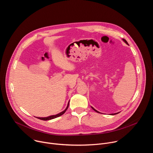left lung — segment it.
I'll return each instance as SVG.
<instances>
[{
    "label": "left lung",
    "instance_id": "8db88e82",
    "mask_svg": "<svg viewBox=\"0 0 153 153\" xmlns=\"http://www.w3.org/2000/svg\"><path fill=\"white\" fill-rule=\"evenodd\" d=\"M122 40H123V42H124L126 43V44H127V45H128V42H126V40L125 39H122ZM91 108L93 109V110L94 111H96V112H97V113H100L99 111H97L96 110H95V109H94V108L93 106H91ZM119 113H120V112H119ZM119 113H114V114H111L110 115H115V114H118Z\"/></svg>",
    "mask_w": 153,
    "mask_h": 153
}]
</instances>
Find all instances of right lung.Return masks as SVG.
<instances>
[{
	"label": "right lung",
	"mask_w": 153,
	"mask_h": 153,
	"mask_svg": "<svg viewBox=\"0 0 153 153\" xmlns=\"http://www.w3.org/2000/svg\"><path fill=\"white\" fill-rule=\"evenodd\" d=\"M69 103H70V101L68 102V105H67V108H65V110H63V111L56 114V115H51V116H48V117H36V118L39 119H40V120H51V119H55V118H57L62 115H63L65 112H66L68 108V106H69Z\"/></svg>",
	"instance_id": "right-lung-1"
}]
</instances>
